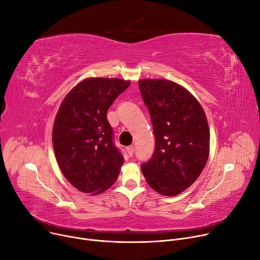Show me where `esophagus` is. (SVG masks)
Masks as SVG:
<instances>
[{
  "instance_id": "obj_1",
  "label": "esophagus",
  "mask_w": 260,
  "mask_h": 260,
  "mask_svg": "<svg viewBox=\"0 0 260 260\" xmlns=\"http://www.w3.org/2000/svg\"><path fill=\"white\" fill-rule=\"evenodd\" d=\"M127 152H128L129 156H130V157H132V156H133V154H134V147H133V146L128 147V148H127Z\"/></svg>"
}]
</instances>
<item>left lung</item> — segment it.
Masks as SVG:
<instances>
[{"mask_svg": "<svg viewBox=\"0 0 260 260\" xmlns=\"http://www.w3.org/2000/svg\"><path fill=\"white\" fill-rule=\"evenodd\" d=\"M139 90L155 136L152 158L142 165L148 184L164 196H176L202 173L209 156L205 112L184 87L166 79H143Z\"/></svg>", "mask_w": 260, "mask_h": 260, "instance_id": "left-lung-1", "label": "left lung"}]
</instances>
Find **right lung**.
Segmentation results:
<instances>
[{"instance_id":"obj_1","label":"right lung","mask_w":260,"mask_h":260,"mask_svg":"<svg viewBox=\"0 0 260 260\" xmlns=\"http://www.w3.org/2000/svg\"><path fill=\"white\" fill-rule=\"evenodd\" d=\"M130 85L116 78H88L64 98L56 114L52 142L59 168L78 190L98 194L116 180L123 154L114 146L107 110Z\"/></svg>"}]
</instances>
